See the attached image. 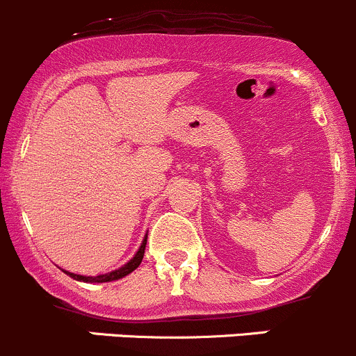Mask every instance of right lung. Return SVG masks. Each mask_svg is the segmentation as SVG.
<instances>
[{"label":"right lung","mask_w":356,"mask_h":356,"mask_svg":"<svg viewBox=\"0 0 356 356\" xmlns=\"http://www.w3.org/2000/svg\"><path fill=\"white\" fill-rule=\"evenodd\" d=\"M145 243H147V238H144V241H142L140 248H138V252H137V254H135V257L131 259L130 262H127L123 267H120V269H116V270H111V273H108V274H101V276H82V274L68 273V270H63V273H67L70 277H73V280L83 281V283H108V281L122 280V277L128 276V274H130V273H134V270L137 269L138 266H140L142 259H144Z\"/></svg>","instance_id":"right-lung-1"}]
</instances>
